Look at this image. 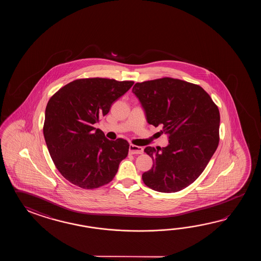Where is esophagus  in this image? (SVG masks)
<instances>
[{"label":"esophagus","instance_id":"esophagus-1","mask_svg":"<svg viewBox=\"0 0 261 261\" xmlns=\"http://www.w3.org/2000/svg\"><path fill=\"white\" fill-rule=\"evenodd\" d=\"M128 150H129V153L133 154H133H143V153H144L143 147L137 146V145H133V144L129 145Z\"/></svg>","mask_w":261,"mask_h":261}]
</instances>
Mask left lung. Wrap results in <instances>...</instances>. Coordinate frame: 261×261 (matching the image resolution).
Masks as SVG:
<instances>
[{
	"label": "left lung",
	"mask_w": 261,
	"mask_h": 261,
	"mask_svg": "<svg viewBox=\"0 0 261 261\" xmlns=\"http://www.w3.org/2000/svg\"><path fill=\"white\" fill-rule=\"evenodd\" d=\"M133 93L144 109L146 121L169 137L166 147L147 146L154 161L142 178L150 189L177 192L204 171L219 143L220 116L204 89L195 84L164 77L136 83Z\"/></svg>",
	"instance_id": "8db88e82"
}]
</instances>
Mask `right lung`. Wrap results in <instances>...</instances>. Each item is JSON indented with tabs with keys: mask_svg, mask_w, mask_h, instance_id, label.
<instances>
[{
	"mask_svg": "<svg viewBox=\"0 0 261 261\" xmlns=\"http://www.w3.org/2000/svg\"><path fill=\"white\" fill-rule=\"evenodd\" d=\"M133 85V81L107 78L77 79L50 98L44 114V140L55 166L69 182L97 189L117 174L129 144L121 138L110 141L93 125Z\"/></svg>",
	"mask_w": 261,
	"mask_h": 261,
	"instance_id": "add662e5",
	"label": "right lung"
}]
</instances>
